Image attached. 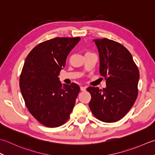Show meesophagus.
Segmentation results:
<instances>
[{
  "instance_id": "1",
  "label": "esophagus",
  "mask_w": 155,
  "mask_h": 155,
  "mask_svg": "<svg viewBox=\"0 0 155 155\" xmlns=\"http://www.w3.org/2000/svg\"><path fill=\"white\" fill-rule=\"evenodd\" d=\"M80 89L81 91H86V86H81L80 87Z\"/></svg>"
}]
</instances>
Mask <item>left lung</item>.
Instances as JSON below:
<instances>
[{
    "label": "left lung",
    "mask_w": 155,
    "mask_h": 155,
    "mask_svg": "<svg viewBox=\"0 0 155 155\" xmlns=\"http://www.w3.org/2000/svg\"><path fill=\"white\" fill-rule=\"evenodd\" d=\"M100 55V73L106 87H89V107L96 118L104 122L120 120L134 105L138 96L139 71L131 53L107 38L94 40Z\"/></svg>",
    "instance_id": "1"
}]
</instances>
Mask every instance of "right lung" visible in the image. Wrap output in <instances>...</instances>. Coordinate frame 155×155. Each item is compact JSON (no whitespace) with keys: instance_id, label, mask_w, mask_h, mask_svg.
I'll use <instances>...</instances> for the list:
<instances>
[{"instance_id":"right-lung-1","label":"right lung","mask_w":155,"mask_h":155,"mask_svg":"<svg viewBox=\"0 0 155 155\" xmlns=\"http://www.w3.org/2000/svg\"><path fill=\"white\" fill-rule=\"evenodd\" d=\"M80 37H56L38 44L25 59L19 86L25 105L33 117L47 127L68 121L80 87L64 86L59 80L66 58Z\"/></svg>"}]
</instances>
